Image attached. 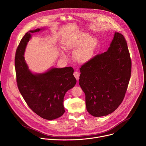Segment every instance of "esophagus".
<instances>
[{
    "label": "esophagus",
    "mask_w": 146,
    "mask_h": 146,
    "mask_svg": "<svg viewBox=\"0 0 146 146\" xmlns=\"http://www.w3.org/2000/svg\"><path fill=\"white\" fill-rule=\"evenodd\" d=\"M73 75H74V76L75 77V78L77 79V80H78V79H79V77H80V73L76 71V72H74Z\"/></svg>",
    "instance_id": "esophagus-1"
}]
</instances>
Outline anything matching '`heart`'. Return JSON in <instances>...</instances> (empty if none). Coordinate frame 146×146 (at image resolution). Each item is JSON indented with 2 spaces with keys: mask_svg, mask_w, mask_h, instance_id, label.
Listing matches in <instances>:
<instances>
[{
  "mask_svg": "<svg viewBox=\"0 0 146 146\" xmlns=\"http://www.w3.org/2000/svg\"><path fill=\"white\" fill-rule=\"evenodd\" d=\"M97 46V40L88 34L81 33L78 35L67 40L64 43L66 50H76L73 58L78 63L85 64L92 58ZM62 57L65 58L64 52H61Z\"/></svg>",
  "mask_w": 146,
  "mask_h": 146,
  "instance_id": "obj_1",
  "label": "heart"
}]
</instances>
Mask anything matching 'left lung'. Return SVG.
<instances>
[{"label": "left lung", "mask_w": 146, "mask_h": 146, "mask_svg": "<svg viewBox=\"0 0 146 146\" xmlns=\"http://www.w3.org/2000/svg\"><path fill=\"white\" fill-rule=\"evenodd\" d=\"M131 67L127 41L118 32H115L107 51L81 66L79 84L91 115H107L118 108L127 90Z\"/></svg>", "instance_id": "left-lung-1"}]
</instances>
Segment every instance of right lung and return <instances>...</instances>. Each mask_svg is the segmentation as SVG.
<instances>
[{
  "mask_svg": "<svg viewBox=\"0 0 146 146\" xmlns=\"http://www.w3.org/2000/svg\"><path fill=\"white\" fill-rule=\"evenodd\" d=\"M41 29L28 32L21 40L15 56L16 78L18 90L30 109L41 118L52 120L65 113V95L75 86L76 79L70 66L52 68L41 74H33L28 69L24 56L25 50L31 33Z\"/></svg>",
  "mask_w": 146,
  "mask_h": 146,
  "instance_id": "1",
  "label": "right lung"
}]
</instances>
